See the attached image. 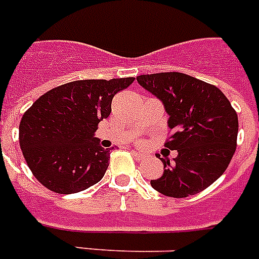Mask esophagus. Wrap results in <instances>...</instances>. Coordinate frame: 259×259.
<instances>
[{
    "mask_svg": "<svg viewBox=\"0 0 259 259\" xmlns=\"http://www.w3.org/2000/svg\"><path fill=\"white\" fill-rule=\"evenodd\" d=\"M132 153V156L135 157V160H138V161H140V160H143V158H144V154L141 153V152H136V151H132L131 152Z\"/></svg>",
    "mask_w": 259,
    "mask_h": 259,
    "instance_id": "obj_1",
    "label": "esophagus"
}]
</instances>
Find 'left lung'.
Listing matches in <instances>:
<instances>
[{
    "label": "left lung",
    "mask_w": 259,
    "mask_h": 259,
    "mask_svg": "<svg viewBox=\"0 0 259 259\" xmlns=\"http://www.w3.org/2000/svg\"><path fill=\"white\" fill-rule=\"evenodd\" d=\"M139 85L163 105L173 131L165 147L177 157L161 158L163 173L151 180L154 190L173 198L195 195L219 180L236 151L238 118L216 86L183 73L136 77Z\"/></svg>",
    "instance_id": "1"
}]
</instances>
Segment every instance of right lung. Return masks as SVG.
Returning a JSON list of instances; mask_svg holds the SVG:
<instances>
[{
    "instance_id": "right-lung-1",
    "label": "right lung",
    "mask_w": 259,
    "mask_h": 259,
    "mask_svg": "<svg viewBox=\"0 0 259 259\" xmlns=\"http://www.w3.org/2000/svg\"><path fill=\"white\" fill-rule=\"evenodd\" d=\"M134 79L64 83L43 94L24 112L19 144L28 167L43 186L59 194H76L102 180L110 149L99 145L97 125L111 112L115 94Z\"/></svg>"
}]
</instances>
